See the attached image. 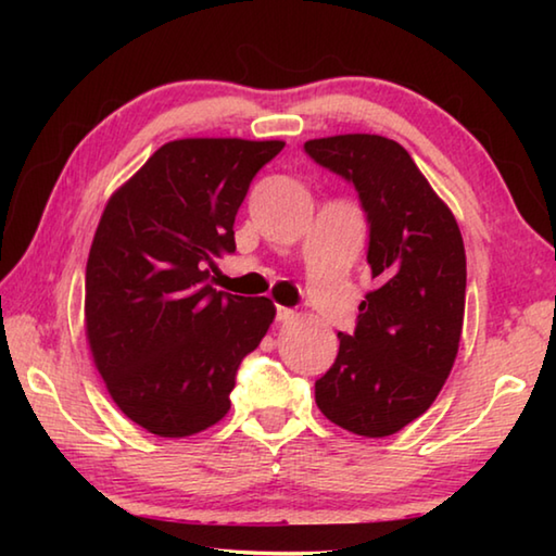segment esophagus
Here are the masks:
<instances>
[{
  "label": "esophagus",
  "mask_w": 556,
  "mask_h": 556,
  "mask_svg": "<svg viewBox=\"0 0 556 556\" xmlns=\"http://www.w3.org/2000/svg\"><path fill=\"white\" fill-rule=\"evenodd\" d=\"M296 314L291 312V308H287V306H277V321H281V324H287V321H291V318H294Z\"/></svg>",
  "instance_id": "1"
}]
</instances>
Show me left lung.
I'll return each instance as SVG.
<instances>
[{
  "instance_id": "8db88e82",
  "label": "left lung",
  "mask_w": 556,
  "mask_h": 556,
  "mask_svg": "<svg viewBox=\"0 0 556 556\" xmlns=\"http://www.w3.org/2000/svg\"><path fill=\"white\" fill-rule=\"evenodd\" d=\"M304 152L351 184L368 223L375 291L336 363L316 380L333 425L390 437L421 417L456 361L466 304V252L451 215L407 149L378 135L312 139Z\"/></svg>"
}]
</instances>
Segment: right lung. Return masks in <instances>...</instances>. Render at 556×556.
Wrapping results in <instances>:
<instances>
[{"instance_id": "right-lung-1", "label": "right lung", "mask_w": 556, "mask_h": 556, "mask_svg": "<svg viewBox=\"0 0 556 556\" xmlns=\"http://www.w3.org/2000/svg\"><path fill=\"white\" fill-rule=\"evenodd\" d=\"M285 142L178 139L112 195L86 267V328L117 407L156 437H191L230 409L238 368L275 304L211 287L235 215Z\"/></svg>"}]
</instances>
